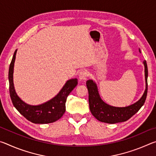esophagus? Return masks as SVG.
Returning <instances> with one entry per match:
<instances>
[{
	"label": "esophagus",
	"instance_id": "obj_1",
	"mask_svg": "<svg viewBox=\"0 0 156 156\" xmlns=\"http://www.w3.org/2000/svg\"><path fill=\"white\" fill-rule=\"evenodd\" d=\"M88 72L87 70H82L81 72L79 73V78L81 80H86L87 78L88 77Z\"/></svg>",
	"mask_w": 156,
	"mask_h": 156
}]
</instances>
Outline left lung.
Here are the masks:
<instances>
[{"label": "left lung", "mask_w": 156, "mask_h": 156, "mask_svg": "<svg viewBox=\"0 0 156 156\" xmlns=\"http://www.w3.org/2000/svg\"><path fill=\"white\" fill-rule=\"evenodd\" d=\"M140 52V50L139 49ZM146 89L143 95L138 101L125 107H116L107 105L101 99L97 85L92 80H88L86 84L89 91V103L91 112L98 120L102 122L114 124L125 122L138 112L144 105L147 95L148 69L146 60L143 61Z\"/></svg>", "instance_id": "obj_1"}]
</instances>
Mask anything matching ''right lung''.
Instances as JSON below:
<instances>
[{
  "instance_id": "add662e5",
  "label": "right lung",
  "mask_w": 156,
  "mask_h": 156,
  "mask_svg": "<svg viewBox=\"0 0 156 156\" xmlns=\"http://www.w3.org/2000/svg\"><path fill=\"white\" fill-rule=\"evenodd\" d=\"M17 49L14 51L9 69V94L12 103L21 115L35 124H48L56 122L65 112V102L69 94L78 84V79L67 80L56 96L49 101L39 105H30L23 102L16 93L13 74Z\"/></svg>"
}]
</instances>
